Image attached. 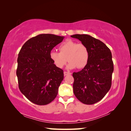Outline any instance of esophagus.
<instances>
[{"mask_svg": "<svg viewBox=\"0 0 131 131\" xmlns=\"http://www.w3.org/2000/svg\"><path fill=\"white\" fill-rule=\"evenodd\" d=\"M63 74H64V76H67V75H70V74H71V73H70V72H64Z\"/></svg>", "mask_w": 131, "mask_h": 131, "instance_id": "34e87169", "label": "esophagus"}]
</instances>
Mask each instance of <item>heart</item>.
<instances>
[{
    "mask_svg": "<svg viewBox=\"0 0 131 131\" xmlns=\"http://www.w3.org/2000/svg\"><path fill=\"white\" fill-rule=\"evenodd\" d=\"M59 50L60 52L52 51L50 53L51 60L58 68H63L67 62V59L69 62L68 65L69 69H73L76 67L82 69L88 63L89 51L84 44L68 40L59 46Z\"/></svg>",
    "mask_w": 131,
    "mask_h": 131,
    "instance_id": "b5f03b06",
    "label": "heart"
}]
</instances>
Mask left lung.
Here are the masks:
<instances>
[{
    "label": "left lung",
    "mask_w": 131,
    "mask_h": 131,
    "mask_svg": "<svg viewBox=\"0 0 131 131\" xmlns=\"http://www.w3.org/2000/svg\"><path fill=\"white\" fill-rule=\"evenodd\" d=\"M87 47L90 57L83 69L74 72L73 92L81 102L92 105L100 101L109 91L114 70L112 52L102 41L88 35H73Z\"/></svg>",
    "instance_id": "1"
}]
</instances>
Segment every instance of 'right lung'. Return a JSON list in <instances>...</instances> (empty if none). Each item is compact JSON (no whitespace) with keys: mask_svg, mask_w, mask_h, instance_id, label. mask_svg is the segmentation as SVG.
Returning <instances> with one entry per match:
<instances>
[{"mask_svg":"<svg viewBox=\"0 0 131 131\" xmlns=\"http://www.w3.org/2000/svg\"><path fill=\"white\" fill-rule=\"evenodd\" d=\"M63 39L40 34L26 41L19 51L16 72L19 89L32 103L46 105L57 96L63 71L51 60L50 53Z\"/></svg>","mask_w":131,"mask_h":131,"instance_id":"obj_1","label":"right lung"}]
</instances>
